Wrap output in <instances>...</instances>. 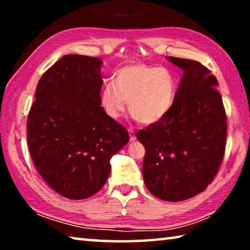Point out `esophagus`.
Returning <instances> with one entry per match:
<instances>
[{"mask_svg":"<svg viewBox=\"0 0 250 250\" xmlns=\"http://www.w3.org/2000/svg\"><path fill=\"white\" fill-rule=\"evenodd\" d=\"M129 135H130V141H135V133L132 129H129Z\"/></svg>","mask_w":250,"mask_h":250,"instance_id":"esophagus-1","label":"esophagus"}]
</instances>
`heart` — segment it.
<instances>
[{"label":"heart","instance_id":"b5f03b06","mask_svg":"<svg viewBox=\"0 0 250 250\" xmlns=\"http://www.w3.org/2000/svg\"><path fill=\"white\" fill-rule=\"evenodd\" d=\"M177 83L167 67L132 64L116 74V83H107L100 91V104L112 119L121 117L129 100V110L142 124L163 119L174 104Z\"/></svg>","mask_w":250,"mask_h":250}]
</instances>
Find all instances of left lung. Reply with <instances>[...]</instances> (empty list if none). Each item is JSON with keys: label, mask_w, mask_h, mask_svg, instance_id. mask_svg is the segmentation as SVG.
<instances>
[{"label": "left lung", "mask_w": 250, "mask_h": 250, "mask_svg": "<svg viewBox=\"0 0 250 250\" xmlns=\"http://www.w3.org/2000/svg\"><path fill=\"white\" fill-rule=\"evenodd\" d=\"M167 59L183 70L174 104L137 139L146 149L142 174L147 189L160 200L181 202L214 180L225 153L227 122L216 77L196 61Z\"/></svg>", "instance_id": "8db88e82"}]
</instances>
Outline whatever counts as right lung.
Segmentation results:
<instances>
[{"label": "right lung", "instance_id": "obj_1", "mask_svg": "<svg viewBox=\"0 0 250 250\" xmlns=\"http://www.w3.org/2000/svg\"><path fill=\"white\" fill-rule=\"evenodd\" d=\"M103 61L65 55L42 76L27 118L37 171L55 192L83 200L104 185L128 131L100 105Z\"/></svg>", "mask_w": 250, "mask_h": 250}]
</instances>
